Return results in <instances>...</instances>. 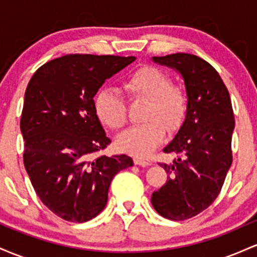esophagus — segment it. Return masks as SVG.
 <instances>
[{
    "label": "esophagus",
    "mask_w": 257,
    "mask_h": 257,
    "mask_svg": "<svg viewBox=\"0 0 257 257\" xmlns=\"http://www.w3.org/2000/svg\"><path fill=\"white\" fill-rule=\"evenodd\" d=\"M134 163H135V165H140V166H143V167H144V166H151V165H152L151 161L142 160V159H140V158H135Z\"/></svg>",
    "instance_id": "34e87169"
}]
</instances>
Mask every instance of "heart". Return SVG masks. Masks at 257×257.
Returning <instances> with one entry per match:
<instances>
[{
  "label": "heart",
  "mask_w": 257,
  "mask_h": 257,
  "mask_svg": "<svg viewBox=\"0 0 257 257\" xmlns=\"http://www.w3.org/2000/svg\"><path fill=\"white\" fill-rule=\"evenodd\" d=\"M123 88L132 100L147 102L143 120L146 123L126 130L116 138L121 152L135 157H149L169 132L182 126L188 109L186 92L172 86L171 77L160 69L144 65L130 75ZM94 113L106 127L121 128L127 121L125 102L114 91L104 90L94 98Z\"/></svg>",
  "instance_id": "b5f03b06"
}]
</instances>
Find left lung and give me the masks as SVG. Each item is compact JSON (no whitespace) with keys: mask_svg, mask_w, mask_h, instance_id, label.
Here are the masks:
<instances>
[{"mask_svg":"<svg viewBox=\"0 0 257 257\" xmlns=\"http://www.w3.org/2000/svg\"><path fill=\"white\" fill-rule=\"evenodd\" d=\"M152 59L182 75L188 98L186 119L164 148L177 158L160 164L167 181L152 194V205L169 220H188L214 203L232 165V103L221 76L206 60L189 53Z\"/></svg>","mask_w":257,"mask_h":257,"instance_id":"left-lung-1","label":"left lung"}]
</instances>
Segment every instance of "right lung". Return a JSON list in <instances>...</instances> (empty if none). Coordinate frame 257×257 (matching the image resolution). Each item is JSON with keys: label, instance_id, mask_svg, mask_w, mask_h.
I'll return each mask as SVG.
<instances>
[{"label": "right lung", "instance_id": "add662e5", "mask_svg": "<svg viewBox=\"0 0 257 257\" xmlns=\"http://www.w3.org/2000/svg\"><path fill=\"white\" fill-rule=\"evenodd\" d=\"M135 59L68 54L40 66L28 83L20 119L24 166L42 203L63 220L96 217L114 176L134 165L125 154L96 157L111 141L94 113L93 97Z\"/></svg>", "mask_w": 257, "mask_h": 257}]
</instances>
